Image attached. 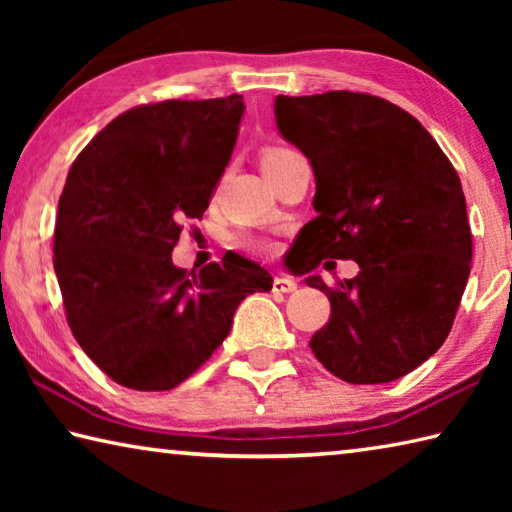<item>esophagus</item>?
Listing matches in <instances>:
<instances>
[{
  "label": "esophagus",
  "mask_w": 512,
  "mask_h": 512,
  "mask_svg": "<svg viewBox=\"0 0 512 512\" xmlns=\"http://www.w3.org/2000/svg\"><path fill=\"white\" fill-rule=\"evenodd\" d=\"M291 291H296V282L282 275L273 277V293H291Z\"/></svg>",
  "instance_id": "obj_1"
}]
</instances>
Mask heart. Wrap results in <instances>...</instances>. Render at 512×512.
<instances>
[{
    "mask_svg": "<svg viewBox=\"0 0 512 512\" xmlns=\"http://www.w3.org/2000/svg\"><path fill=\"white\" fill-rule=\"evenodd\" d=\"M289 153H293V151L287 149V146H266V149L262 151V167H266V164H271L275 160H282L284 155H289ZM239 244L248 250H253V253H259V255H271L275 250L271 239L259 237V235H244L239 239Z\"/></svg>",
    "mask_w": 512,
    "mask_h": 512,
    "instance_id": "1",
    "label": "heart"
}]
</instances>
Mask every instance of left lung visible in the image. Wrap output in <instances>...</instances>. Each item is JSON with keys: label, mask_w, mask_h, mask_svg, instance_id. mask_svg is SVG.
Here are the masks:
<instances>
[{"label": "left lung", "mask_w": 512, "mask_h": 512, "mask_svg": "<svg viewBox=\"0 0 512 512\" xmlns=\"http://www.w3.org/2000/svg\"><path fill=\"white\" fill-rule=\"evenodd\" d=\"M280 133L307 155L314 210L298 232L300 271L354 259L332 287L309 348L348 384H386L427 361L452 332L472 268V230L454 164L418 119L368 92L277 97ZM332 264V262H325Z\"/></svg>", "instance_id": "8db88e82"}]
</instances>
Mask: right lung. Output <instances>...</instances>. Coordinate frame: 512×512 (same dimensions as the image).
I'll use <instances>...</instances> for the list:
<instances>
[{
    "label": "right lung",
    "instance_id": "right-lung-1",
    "mask_svg": "<svg viewBox=\"0 0 512 512\" xmlns=\"http://www.w3.org/2000/svg\"><path fill=\"white\" fill-rule=\"evenodd\" d=\"M241 94L121 112L76 155L58 201L54 271L83 352L133 391H171L212 357L239 302L271 291L250 259L185 271L183 221L201 219L228 167Z\"/></svg>",
    "mask_w": 512,
    "mask_h": 512
}]
</instances>
